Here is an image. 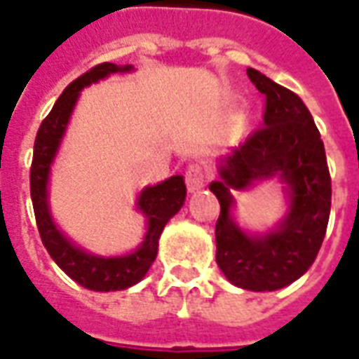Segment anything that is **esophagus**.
Returning <instances> with one entry per match:
<instances>
[{
  "mask_svg": "<svg viewBox=\"0 0 359 359\" xmlns=\"http://www.w3.org/2000/svg\"><path fill=\"white\" fill-rule=\"evenodd\" d=\"M185 183H187V189L191 193L198 191L205 185V170L204 166L198 165V163H193L189 165L187 172H185Z\"/></svg>",
  "mask_w": 359,
  "mask_h": 359,
  "instance_id": "obj_1",
  "label": "esophagus"
}]
</instances>
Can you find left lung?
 Returning a JSON list of instances; mask_svg holds the SVG:
<instances>
[{
  "instance_id": "8db88e82",
  "label": "left lung",
  "mask_w": 359,
  "mask_h": 359,
  "mask_svg": "<svg viewBox=\"0 0 359 359\" xmlns=\"http://www.w3.org/2000/svg\"><path fill=\"white\" fill-rule=\"evenodd\" d=\"M264 95V125L224 157L219 182L210 185L221 204L215 241L217 264L232 285L264 292L290 285L311 268L326 236L332 177L313 116L294 91L247 69ZM279 175L291 191V211L279 229L262 238L247 236L229 217V187Z\"/></svg>"
}]
</instances>
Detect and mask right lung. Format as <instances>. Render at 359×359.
<instances>
[{"mask_svg": "<svg viewBox=\"0 0 359 359\" xmlns=\"http://www.w3.org/2000/svg\"><path fill=\"white\" fill-rule=\"evenodd\" d=\"M130 65L118 67L114 63H99L91 67L88 73L73 80L67 86L60 99L55 101L54 108L43 119L35 136L33 146L32 170H29V189H32L33 211L37 221L39 234L46 247L48 255L55 260L73 280L84 288L95 290V292H112V290H123L136 285L138 280L148 273L149 266L154 264L159 247V236L168 223L172 215H176L185 200V183L182 176H172L170 180L155 185V187L144 189L138 198V208L148 217V234L146 240L133 255L116 258H102L88 255L79 247H74L60 230L52 223L46 202V182H48V170L54 159L57 146L63 133H65L67 121L71 118L74 102L79 99L80 90L91 82L104 79L108 74L118 71H129Z\"/></svg>", "mask_w": 359, "mask_h": 359, "instance_id": "obj_1", "label": "right lung"}]
</instances>
